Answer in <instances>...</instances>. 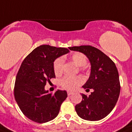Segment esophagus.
Here are the masks:
<instances>
[{"instance_id": "esophagus-1", "label": "esophagus", "mask_w": 132, "mask_h": 132, "mask_svg": "<svg viewBox=\"0 0 132 132\" xmlns=\"http://www.w3.org/2000/svg\"><path fill=\"white\" fill-rule=\"evenodd\" d=\"M67 94H68V96H70V95L72 94V92H67Z\"/></svg>"}]
</instances>
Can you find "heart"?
Instances as JSON below:
<instances>
[{
    "mask_svg": "<svg viewBox=\"0 0 132 132\" xmlns=\"http://www.w3.org/2000/svg\"><path fill=\"white\" fill-rule=\"evenodd\" d=\"M70 59L73 62L78 65L79 66H86L87 64L86 55L81 52H76L72 54L70 56ZM63 67H64V60L62 57L57 58L55 60L53 63V71L54 73L57 76H60L63 72ZM82 67V68H84ZM84 83V79L82 77L76 76H65L60 80V84L62 88L68 90H75L79 86H80Z\"/></svg>",
    "mask_w": 132,
    "mask_h": 132,
    "instance_id": "b5f03b06",
    "label": "heart"
}]
</instances>
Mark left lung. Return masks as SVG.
I'll return each mask as SVG.
<instances>
[{
  "label": "left lung",
  "mask_w": 132,
  "mask_h": 132,
  "mask_svg": "<svg viewBox=\"0 0 132 132\" xmlns=\"http://www.w3.org/2000/svg\"><path fill=\"white\" fill-rule=\"evenodd\" d=\"M83 53L91 64V72L83 88L93 91L89 96L81 94L82 101L75 105L77 114L87 121H99L108 116L119 98L121 85L114 62L101 51L92 46L69 48Z\"/></svg>",
  "instance_id": "8db88e82"
}]
</instances>
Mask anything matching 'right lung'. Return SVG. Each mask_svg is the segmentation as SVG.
<instances>
[{
	"label": "right lung",
	"mask_w": 132,
	"mask_h": 132,
	"mask_svg": "<svg viewBox=\"0 0 132 132\" xmlns=\"http://www.w3.org/2000/svg\"><path fill=\"white\" fill-rule=\"evenodd\" d=\"M68 52L66 48L41 45L22 62L15 78L14 97L22 112L30 120L46 123L59 114L67 92L58 90L55 94H49L44 86L51 79L55 78L54 61Z\"/></svg>",
	"instance_id": "add662e5"
}]
</instances>
